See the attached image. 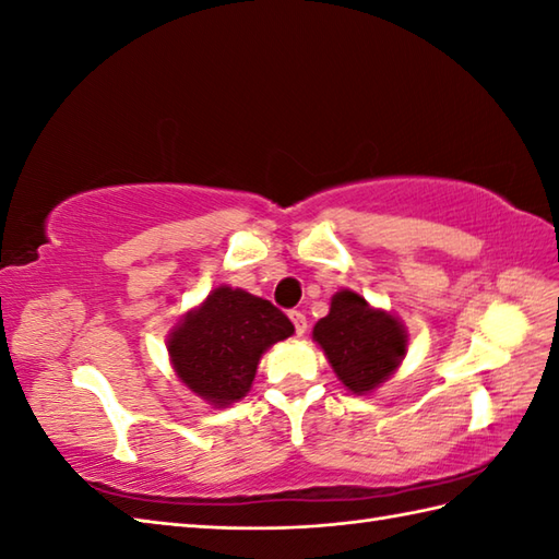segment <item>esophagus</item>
I'll return each instance as SVG.
<instances>
[{"instance_id": "esophagus-1", "label": "esophagus", "mask_w": 559, "mask_h": 559, "mask_svg": "<svg viewBox=\"0 0 559 559\" xmlns=\"http://www.w3.org/2000/svg\"><path fill=\"white\" fill-rule=\"evenodd\" d=\"M290 322H293V326H295V334L302 336L305 331H307V317H305L302 312H298V310H293V312H290Z\"/></svg>"}]
</instances>
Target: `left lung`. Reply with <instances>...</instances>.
I'll return each mask as SVG.
<instances>
[{"mask_svg": "<svg viewBox=\"0 0 559 559\" xmlns=\"http://www.w3.org/2000/svg\"><path fill=\"white\" fill-rule=\"evenodd\" d=\"M312 338L353 394H370L386 382L408 348L399 317L374 310L353 290H338L331 298L329 314L314 324Z\"/></svg>", "mask_w": 559, "mask_h": 559, "instance_id": "left-lung-1", "label": "left lung"}]
</instances>
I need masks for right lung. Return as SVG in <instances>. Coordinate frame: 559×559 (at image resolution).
I'll list each match as a JSON object with an SVG mask.
<instances>
[{
  "label": "right lung",
  "instance_id": "right-lung-1",
  "mask_svg": "<svg viewBox=\"0 0 559 559\" xmlns=\"http://www.w3.org/2000/svg\"><path fill=\"white\" fill-rule=\"evenodd\" d=\"M290 319L242 288L218 286L168 336L177 377L211 406L247 396L261 355L293 336Z\"/></svg>",
  "mask_w": 559,
  "mask_h": 559
}]
</instances>
